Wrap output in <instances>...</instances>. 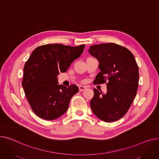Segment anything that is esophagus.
<instances>
[{
  "label": "esophagus",
  "mask_w": 159,
  "mask_h": 159,
  "mask_svg": "<svg viewBox=\"0 0 159 159\" xmlns=\"http://www.w3.org/2000/svg\"><path fill=\"white\" fill-rule=\"evenodd\" d=\"M79 91H80V92H82V91H84V90H85V89H86V87L82 86H80L79 87Z\"/></svg>",
  "instance_id": "esophagus-1"
}]
</instances>
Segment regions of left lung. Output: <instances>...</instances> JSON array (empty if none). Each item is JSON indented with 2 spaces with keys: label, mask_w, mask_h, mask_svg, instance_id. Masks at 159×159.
<instances>
[{
  "label": "left lung",
  "mask_w": 159,
  "mask_h": 159,
  "mask_svg": "<svg viewBox=\"0 0 159 159\" xmlns=\"http://www.w3.org/2000/svg\"><path fill=\"white\" fill-rule=\"evenodd\" d=\"M88 51L98 60L100 70L93 84L107 82L105 94L93 89L91 110L103 121H117L127 112L135 97L139 79L138 65L132 52L118 44L94 45Z\"/></svg>",
  "instance_id": "left-lung-1"
}]
</instances>
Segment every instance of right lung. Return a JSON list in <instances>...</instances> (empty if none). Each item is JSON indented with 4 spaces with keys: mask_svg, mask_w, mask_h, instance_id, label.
<instances>
[{
    "mask_svg": "<svg viewBox=\"0 0 159 159\" xmlns=\"http://www.w3.org/2000/svg\"><path fill=\"white\" fill-rule=\"evenodd\" d=\"M84 47L85 45L47 44L32 52L24 65L22 84L30 107L38 117L54 120L68 109L70 100L79 88L75 84L68 88L59 85L57 77L67 71Z\"/></svg>",
    "mask_w": 159,
    "mask_h": 159,
    "instance_id": "add662e5",
    "label": "right lung"
}]
</instances>
